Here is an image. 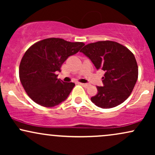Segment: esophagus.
I'll use <instances>...</instances> for the list:
<instances>
[{
    "label": "esophagus",
    "instance_id": "obj_1",
    "mask_svg": "<svg viewBox=\"0 0 155 155\" xmlns=\"http://www.w3.org/2000/svg\"><path fill=\"white\" fill-rule=\"evenodd\" d=\"M80 85H81V86L87 88L89 87V84H85V83H80Z\"/></svg>",
    "mask_w": 155,
    "mask_h": 155
}]
</instances>
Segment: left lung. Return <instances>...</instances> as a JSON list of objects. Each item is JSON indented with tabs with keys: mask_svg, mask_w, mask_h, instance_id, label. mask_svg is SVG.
<instances>
[{
	"mask_svg": "<svg viewBox=\"0 0 155 155\" xmlns=\"http://www.w3.org/2000/svg\"><path fill=\"white\" fill-rule=\"evenodd\" d=\"M97 70L105 71L103 87L91 101L98 107L110 108L124 102L132 92L138 79V65L134 54L122 44L103 41L84 46L81 50Z\"/></svg>",
	"mask_w": 155,
	"mask_h": 155,
	"instance_id": "obj_1",
	"label": "left lung"
}]
</instances>
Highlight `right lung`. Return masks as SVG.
I'll return each mask as SVG.
<instances>
[{"label": "right lung", "instance_id": "right-lung-1", "mask_svg": "<svg viewBox=\"0 0 155 155\" xmlns=\"http://www.w3.org/2000/svg\"><path fill=\"white\" fill-rule=\"evenodd\" d=\"M83 46L82 42L49 38L36 42L25 51L19 65V79L35 103L49 108L66 100L75 84L58 79L56 73Z\"/></svg>", "mask_w": 155, "mask_h": 155}]
</instances>
